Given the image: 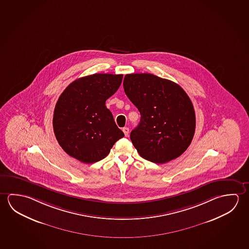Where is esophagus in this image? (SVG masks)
I'll list each match as a JSON object with an SVG mask.
<instances>
[{
    "mask_svg": "<svg viewBox=\"0 0 249 249\" xmlns=\"http://www.w3.org/2000/svg\"><path fill=\"white\" fill-rule=\"evenodd\" d=\"M123 133H124V135H125V136H127L128 134H129V128H128V127H126V126L123 127Z\"/></svg>",
    "mask_w": 249,
    "mask_h": 249,
    "instance_id": "1",
    "label": "esophagus"
}]
</instances>
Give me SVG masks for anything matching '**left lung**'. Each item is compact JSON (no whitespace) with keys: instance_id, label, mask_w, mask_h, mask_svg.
<instances>
[{"instance_id":"obj_1","label":"left lung","mask_w":249,"mask_h":249,"mask_svg":"<svg viewBox=\"0 0 249 249\" xmlns=\"http://www.w3.org/2000/svg\"><path fill=\"white\" fill-rule=\"evenodd\" d=\"M123 88L141 114L130 134L139 155L157 164L182 155L196 131L195 109L187 93L176 82L152 73L126 74Z\"/></svg>"}]
</instances>
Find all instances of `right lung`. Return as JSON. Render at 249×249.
Returning <instances> with one entry per match:
<instances>
[{"label":"right lung","mask_w":249,"mask_h":249,"mask_svg":"<svg viewBox=\"0 0 249 249\" xmlns=\"http://www.w3.org/2000/svg\"><path fill=\"white\" fill-rule=\"evenodd\" d=\"M123 77L94 73L73 81L60 95L53 112V132L71 157L84 163L97 162L124 136L105 105L107 99L118 90Z\"/></svg>","instance_id":"obj_1"}]
</instances>
